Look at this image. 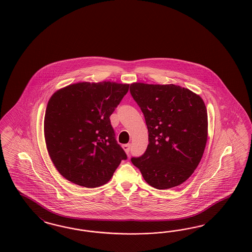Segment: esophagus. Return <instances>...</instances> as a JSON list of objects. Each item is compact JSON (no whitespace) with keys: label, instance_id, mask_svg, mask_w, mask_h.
Segmentation results:
<instances>
[{"label":"esophagus","instance_id":"34e87169","mask_svg":"<svg viewBox=\"0 0 252 252\" xmlns=\"http://www.w3.org/2000/svg\"><path fill=\"white\" fill-rule=\"evenodd\" d=\"M130 147L131 145L129 143H127V144H124V145H123V149L125 150V152H126V154H129V152H130Z\"/></svg>","mask_w":252,"mask_h":252}]
</instances>
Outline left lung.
<instances>
[{
  "mask_svg": "<svg viewBox=\"0 0 252 252\" xmlns=\"http://www.w3.org/2000/svg\"><path fill=\"white\" fill-rule=\"evenodd\" d=\"M130 94L144 114L145 153L132 157L151 186L165 190L187 181L201 161L208 139V113L199 95L176 85L134 83Z\"/></svg>",
  "mask_w": 252,
  "mask_h": 252,
  "instance_id": "1",
  "label": "left lung"
}]
</instances>
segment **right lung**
Listing matches in <instances>:
<instances>
[{
	"instance_id": "add662e5",
	"label": "right lung",
	"mask_w": 252,
	"mask_h": 252,
	"mask_svg": "<svg viewBox=\"0 0 252 252\" xmlns=\"http://www.w3.org/2000/svg\"><path fill=\"white\" fill-rule=\"evenodd\" d=\"M129 85L77 83L50 97L44 139L58 171L70 183L95 188L108 183L127 157L117 143L110 116Z\"/></svg>"
}]
</instances>
